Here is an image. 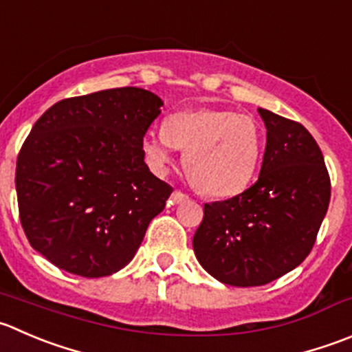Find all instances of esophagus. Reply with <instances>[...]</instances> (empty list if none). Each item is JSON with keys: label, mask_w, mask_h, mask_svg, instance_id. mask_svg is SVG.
Masks as SVG:
<instances>
[{"label": "esophagus", "mask_w": 352, "mask_h": 352, "mask_svg": "<svg viewBox=\"0 0 352 352\" xmlns=\"http://www.w3.org/2000/svg\"><path fill=\"white\" fill-rule=\"evenodd\" d=\"M170 199H172V203L177 204V203H184L186 199H189V196H187V194H184L182 190H173Z\"/></svg>", "instance_id": "34e87169"}]
</instances>
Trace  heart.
Listing matches in <instances>:
<instances>
[{"mask_svg": "<svg viewBox=\"0 0 352 352\" xmlns=\"http://www.w3.org/2000/svg\"><path fill=\"white\" fill-rule=\"evenodd\" d=\"M184 149V170L208 196L242 192L254 179L261 160V131L248 115L192 108L172 113L162 132H148L142 151L155 172H165L172 149Z\"/></svg>", "mask_w": 352, "mask_h": 352, "instance_id": "heart-1", "label": "heart"}]
</instances>
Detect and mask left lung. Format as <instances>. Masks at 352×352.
<instances>
[{"instance_id":"obj_1","label":"left lung","mask_w":352,"mask_h":352,"mask_svg":"<svg viewBox=\"0 0 352 352\" xmlns=\"http://www.w3.org/2000/svg\"><path fill=\"white\" fill-rule=\"evenodd\" d=\"M267 148L249 189L204 204L192 239L201 267L217 280L254 287L277 280L311 252L330 203L322 149L299 122L259 108Z\"/></svg>"}]
</instances>
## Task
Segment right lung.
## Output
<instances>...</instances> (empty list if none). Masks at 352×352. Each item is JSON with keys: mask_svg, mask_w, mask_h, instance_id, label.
<instances>
[{"mask_svg": "<svg viewBox=\"0 0 352 352\" xmlns=\"http://www.w3.org/2000/svg\"><path fill=\"white\" fill-rule=\"evenodd\" d=\"M162 107L149 91L118 87L58 101L34 124L16 158L20 223L54 267L100 278L134 258L173 190L142 151Z\"/></svg>", "mask_w": 352, "mask_h": 352, "instance_id": "1", "label": "right lung"}]
</instances>
